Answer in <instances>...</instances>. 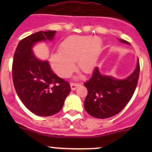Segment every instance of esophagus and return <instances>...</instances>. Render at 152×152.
<instances>
[{"mask_svg": "<svg viewBox=\"0 0 152 152\" xmlns=\"http://www.w3.org/2000/svg\"><path fill=\"white\" fill-rule=\"evenodd\" d=\"M70 86H71V88H72V91H75V90H76V88H77V87H78V86H79V84H75V83H71Z\"/></svg>", "mask_w": 152, "mask_h": 152, "instance_id": "34e87169", "label": "esophagus"}]
</instances>
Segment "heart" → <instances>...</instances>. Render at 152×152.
Returning <instances> with one entry per match:
<instances>
[{
	"label": "heart",
	"mask_w": 152,
	"mask_h": 152,
	"mask_svg": "<svg viewBox=\"0 0 152 152\" xmlns=\"http://www.w3.org/2000/svg\"><path fill=\"white\" fill-rule=\"evenodd\" d=\"M59 52L52 53L50 63L52 69L61 77H68L77 68L84 73H90L96 65L101 49V40L97 36L74 35L63 40Z\"/></svg>",
	"instance_id": "1"
}]
</instances>
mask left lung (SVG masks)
I'll return each mask as SVG.
<instances>
[{
	"label": "left lung",
	"instance_id": "obj_1",
	"mask_svg": "<svg viewBox=\"0 0 152 152\" xmlns=\"http://www.w3.org/2000/svg\"><path fill=\"white\" fill-rule=\"evenodd\" d=\"M119 40L129 45L126 40ZM139 72V60L134 72L125 79L102 75L96 67L92 77L84 84L88 91L84 100V108L88 113L98 119L112 117L119 113L127 105L135 92Z\"/></svg>",
	"mask_w": 152,
	"mask_h": 152
}]
</instances>
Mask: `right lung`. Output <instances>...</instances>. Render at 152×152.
<instances>
[{"label":"right lung","mask_w":152,"mask_h":152,"mask_svg":"<svg viewBox=\"0 0 152 152\" xmlns=\"http://www.w3.org/2000/svg\"><path fill=\"white\" fill-rule=\"evenodd\" d=\"M56 31H39L21 40L16 49L12 75L16 92L25 107L37 116H49L61 110L71 91L69 83L51 69L48 61L36 57L33 47L52 41Z\"/></svg>","instance_id":"1"}]
</instances>
